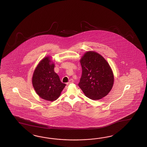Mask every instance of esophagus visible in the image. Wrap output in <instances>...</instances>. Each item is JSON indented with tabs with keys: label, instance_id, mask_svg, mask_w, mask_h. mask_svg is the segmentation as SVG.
Returning <instances> with one entry per match:
<instances>
[{
	"label": "esophagus",
	"instance_id": "esophagus-1",
	"mask_svg": "<svg viewBox=\"0 0 147 147\" xmlns=\"http://www.w3.org/2000/svg\"><path fill=\"white\" fill-rule=\"evenodd\" d=\"M74 80L72 79H70L69 81L67 83V85H69V84H70L74 83Z\"/></svg>",
	"mask_w": 147,
	"mask_h": 147
}]
</instances>
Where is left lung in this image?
Here are the masks:
<instances>
[{
	"label": "left lung",
	"instance_id": "left-lung-1",
	"mask_svg": "<svg viewBox=\"0 0 147 147\" xmlns=\"http://www.w3.org/2000/svg\"><path fill=\"white\" fill-rule=\"evenodd\" d=\"M82 75L79 87L85 96L97 100L109 94L113 88V71L103 57L94 51H87L80 60Z\"/></svg>",
	"mask_w": 147,
	"mask_h": 147
}]
</instances>
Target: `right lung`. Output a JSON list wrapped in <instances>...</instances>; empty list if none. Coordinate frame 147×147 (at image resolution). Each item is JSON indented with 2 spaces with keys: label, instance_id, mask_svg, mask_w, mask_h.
Returning <instances> with one entry per match:
<instances>
[{
  "label": "right lung",
  "instance_id": "1",
  "mask_svg": "<svg viewBox=\"0 0 147 147\" xmlns=\"http://www.w3.org/2000/svg\"><path fill=\"white\" fill-rule=\"evenodd\" d=\"M55 65L49 57L44 58L34 70L32 83L38 95L44 100L57 99L66 86L54 71Z\"/></svg>",
  "mask_w": 147,
  "mask_h": 147
}]
</instances>
